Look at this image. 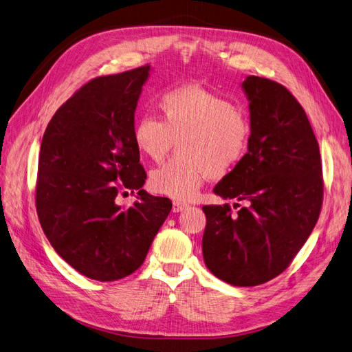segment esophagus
Masks as SVG:
<instances>
[{"label":"esophagus","instance_id":"esophagus-1","mask_svg":"<svg viewBox=\"0 0 352 352\" xmlns=\"http://www.w3.org/2000/svg\"><path fill=\"white\" fill-rule=\"evenodd\" d=\"M189 206L186 202H180V201H173V212H179V211H184L186 210Z\"/></svg>","mask_w":352,"mask_h":352}]
</instances>
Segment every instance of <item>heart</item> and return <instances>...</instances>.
Returning <instances> with one entry per match:
<instances>
[{"mask_svg": "<svg viewBox=\"0 0 352 352\" xmlns=\"http://www.w3.org/2000/svg\"><path fill=\"white\" fill-rule=\"evenodd\" d=\"M158 116L144 114L133 126V142L153 162H162L177 141L179 155L150 176L158 194L194 198L208 177L230 173L248 153L252 126L241 105L199 88L167 89L157 102Z\"/></svg>", "mask_w": 352, "mask_h": 352, "instance_id": "obj_1", "label": "heart"}]
</instances>
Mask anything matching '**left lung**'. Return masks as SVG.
<instances>
[{
    "mask_svg": "<svg viewBox=\"0 0 352 352\" xmlns=\"http://www.w3.org/2000/svg\"><path fill=\"white\" fill-rule=\"evenodd\" d=\"M251 141L214 194L243 202L204 206L202 255L208 270L235 286H257L285 272L310 236L323 204L318 142L301 104L283 85L258 76L242 83Z\"/></svg>",
    "mask_w": 352,
    "mask_h": 352,
    "instance_id": "1",
    "label": "left lung"
}]
</instances>
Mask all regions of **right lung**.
<instances>
[{
  "mask_svg": "<svg viewBox=\"0 0 352 352\" xmlns=\"http://www.w3.org/2000/svg\"><path fill=\"white\" fill-rule=\"evenodd\" d=\"M150 65L85 83L52 116L42 136L35 204L52 248L89 279L113 282L142 265L172 201L142 188L133 142L135 109ZM138 190L124 209L115 197Z\"/></svg>",
  "mask_w": 352,
  "mask_h": 352,
  "instance_id": "obj_1",
  "label": "right lung"
}]
</instances>
